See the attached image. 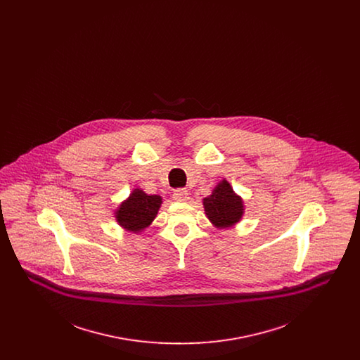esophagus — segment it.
I'll return each instance as SVG.
<instances>
[{
  "mask_svg": "<svg viewBox=\"0 0 360 360\" xmlns=\"http://www.w3.org/2000/svg\"><path fill=\"white\" fill-rule=\"evenodd\" d=\"M172 198H174L176 202H188V190H186V188H176V190L172 193Z\"/></svg>",
  "mask_w": 360,
  "mask_h": 360,
  "instance_id": "obj_1",
  "label": "esophagus"
}]
</instances>
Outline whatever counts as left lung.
Segmentation results:
<instances>
[{"instance_id": "obj_1", "label": "left lung", "mask_w": 360, "mask_h": 360, "mask_svg": "<svg viewBox=\"0 0 360 360\" xmlns=\"http://www.w3.org/2000/svg\"><path fill=\"white\" fill-rule=\"evenodd\" d=\"M204 209L210 223L220 229L239 223L244 213L243 200L225 179L214 188L209 197L204 198Z\"/></svg>"}]
</instances>
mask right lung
Wrapping results in <instances>:
<instances>
[{
    "mask_svg": "<svg viewBox=\"0 0 360 360\" xmlns=\"http://www.w3.org/2000/svg\"><path fill=\"white\" fill-rule=\"evenodd\" d=\"M160 205V195H148L143 190L135 188L117 207L115 217L125 231L137 233L151 225Z\"/></svg>",
    "mask_w": 360,
    "mask_h": 360,
    "instance_id": "obj_1",
    "label": "right lung"
}]
</instances>
